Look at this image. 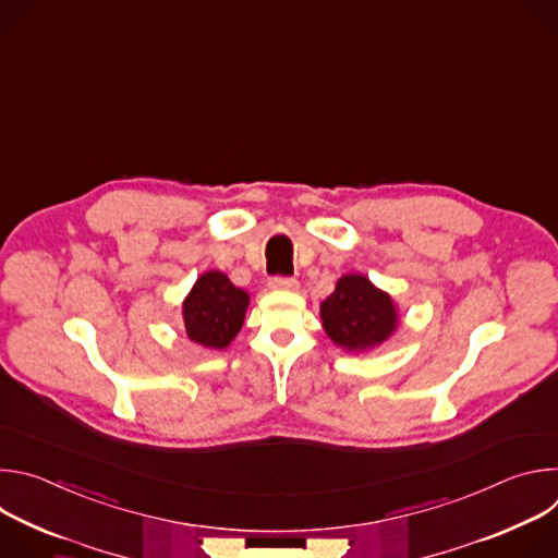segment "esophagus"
I'll list each match as a JSON object with an SVG mask.
<instances>
[{
  "label": "esophagus",
  "instance_id": "1",
  "mask_svg": "<svg viewBox=\"0 0 558 558\" xmlns=\"http://www.w3.org/2000/svg\"><path fill=\"white\" fill-rule=\"evenodd\" d=\"M271 289H282V291H295L298 289V280L289 278V276H274L269 280Z\"/></svg>",
  "mask_w": 558,
  "mask_h": 558
}]
</instances>
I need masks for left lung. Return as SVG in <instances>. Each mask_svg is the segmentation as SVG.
<instances>
[{
  "label": "left lung",
  "mask_w": 558,
  "mask_h": 558,
  "mask_svg": "<svg viewBox=\"0 0 558 558\" xmlns=\"http://www.w3.org/2000/svg\"><path fill=\"white\" fill-rule=\"evenodd\" d=\"M327 336L349 351L384 342L397 325L390 298L364 276H344L320 306Z\"/></svg>",
  "instance_id": "8db88e82"
}]
</instances>
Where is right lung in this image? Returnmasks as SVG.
Returning <instances> with one entry per match:
<instances>
[{
    "instance_id": "add662e5",
    "label": "right lung",
    "mask_w": 558,
    "mask_h": 558,
    "mask_svg": "<svg viewBox=\"0 0 558 558\" xmlns=\"http://www.w3.org/2000/svg\"><path fill=\"white\" fill-rule=\"evenodd\" d=\"M250 295L220 271L203 274L183 302L190 340L207 349H225L241 331Z\"/></svg>"
}]
</instances>
